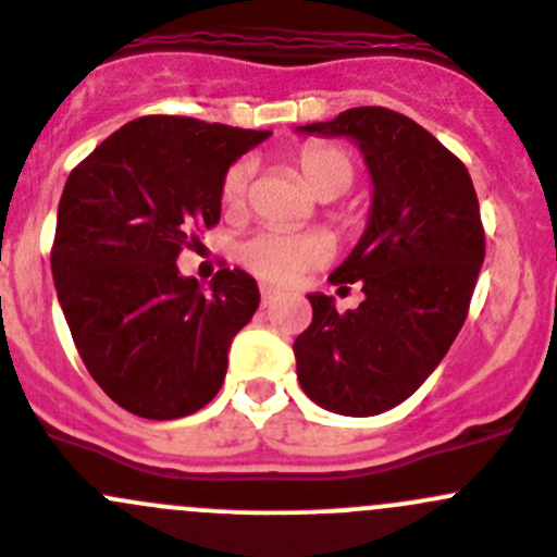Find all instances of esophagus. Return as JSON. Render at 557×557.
Segmentation results:
<instances>
[{
	"label": "esophagus",
	"mask_w": 557,
	"mask_h": 557,
	"mask_svg": "<svg viewBox=\"0 0 557 557\" xmlns=\"http://www.w3.org/2000/svg\"><path fill=\"white\" fill-rule=\"evenodd\" d=\"M259 295H262V306H264V309H268V306L275 300V289H270V287L259 289Z\"/></svg>",
	"instance_id": "1"
}]
</instances>
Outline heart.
Listing matches in <instances>:
<instances>
[{
	"instance_id": "1",
	"label": "heart",
	"mask_w": 557,
	"mask_h": 557,
	"mask_svg": "<svg viewBox=\"0 0 557 557\" xmlns=\"http://www.w3.org/2000/svg\"><path fill=\"white\" fill-rule=\"evenodd\" d=\"M306 185L322 199L344 194L355 180V163L347 150L327 141H306L295 156ZM251 163L237 161L221 180V199L230 210H240L248 199ZM331 246L311 232L262 230L237 246V259L248 273L268 284H293L304 270L327 262Z\"/></svg>"
}]
</instances>
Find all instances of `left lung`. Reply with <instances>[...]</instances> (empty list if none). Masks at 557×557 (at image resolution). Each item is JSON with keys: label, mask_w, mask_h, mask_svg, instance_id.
Masks as SVG:
<instances>
[{"label": "left lung", "mask_w": 557, "mask_h": 557, "mask_svg": "<svg viewBox=\"0 0 557 557\" xmlns=\"http://www.w3.org/2000/svg\"><path fill=\"white\" fill-rule=\"evenodd\" d=\"M300 131L358 141L374 183L367 232L327 278L361 284L363 304L338 314L309 295L314 317L293 344L300 388L331 412L377 416L416 394L462 331L484 262L479 196L448 147L385 106Z\"/></svg>", "instance_id": "left-lung-1"}]
</instances>
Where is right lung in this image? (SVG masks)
Returning a JSON list of instances; mask_svg holds the SVG:
<instances>
[{"label":"right lung","mask_w":557,"mask_h":557,"mask_svg":"<svg viewBox=\"0 0 557 557\" xmlns=\"http://www.w3.org/2000/svg\"><path fill=\"white\" fill-rule=\"evenodd\" d=\"M268 131L150 114L100 141L67 177L51 273L84 367L123 410L172 421L202 410L226 374L235 333L259 306L243 270L213 289L177 257L221 219L226 169Z\"/></svg>","instance_id":"right-lung-1"}]
</instances>
